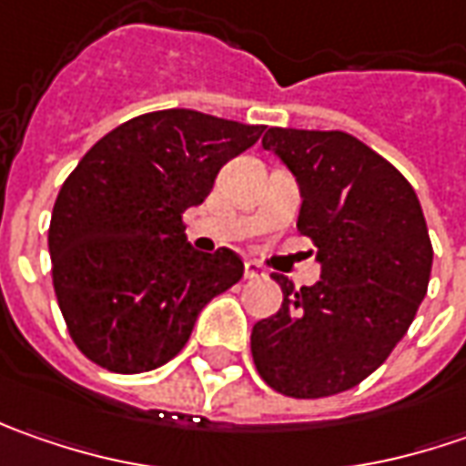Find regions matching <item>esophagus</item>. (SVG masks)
<instances>
[{
    "label": "esophagus",
    "mask_w": 466,
    "mask_h": 466,
    "mask_svg": "<svg viewBox=\"0 0 466 466\" xmlns=\"http://www.w3.org/2000/svg\"><path fill=\"white\" fill-rule=\"evenodd\" d=\"M243 278L259 279V278H264V269H261L257 261H246V264H243Z\"/></svg>",
    "instance_id": "obj_1"
}]
</instances>
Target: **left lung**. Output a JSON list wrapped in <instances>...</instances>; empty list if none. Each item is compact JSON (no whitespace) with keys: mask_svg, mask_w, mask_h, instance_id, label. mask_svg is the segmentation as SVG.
<instances>
[{"mask_svg":"<svg viewBox=\"0 0 466 466\" xmlns=\"http://www.w3.org/2000/svg\"><path fill=\"white\" fill-rule=\"evenodd\" d=\"M300 184L298 230L321 279L296 290L251 331L259 376L296 400H321L368 379L397 348L428 293L433 246L415 188L348 132L272 127L261 137Z\"/></svg>","mask_w":466,"mask_h":466,"instance_id":"left-lung-1","label":"left lung"}]
</instances>
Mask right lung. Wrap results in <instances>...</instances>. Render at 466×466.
Returning a JSON list of instances; mask_svg holds the SVG:
<instances>
[{
  "label": "right lung",
  "mask_w": 466,
  "mask_h": 466,
  "mask_svg": "<svg viewBox=\"0 0 466 466\" xmlns=\"http://www.w3.org/2000/svg\"><path fill=\"white\" fill-rule=\"evenodd\" d=\"M261 132L188 108L153 111L98 139L66 176L48 225L51 279L87 360L114 373L168 363L199 311L243 278L236 251L202 254L187 241L184 212Z\"/></svg>",
  "instance_id": "right-lung-1"
}]
</instances>
